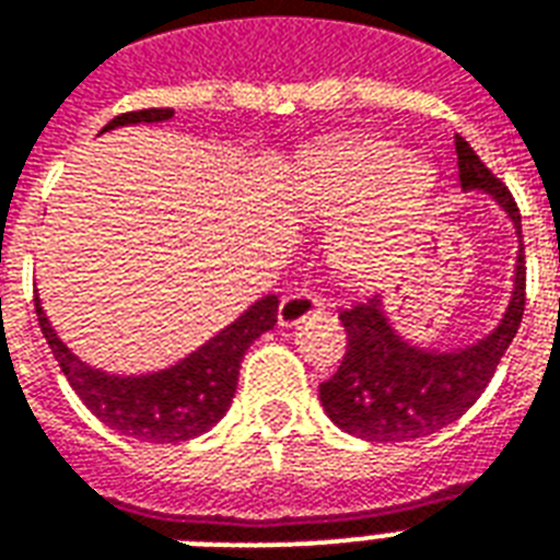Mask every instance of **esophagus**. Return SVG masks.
<instances>
[{"label": "esophagus", "mask_w": 560, "mask_h": 560, "mask_svg": "<svg viewBox=\"0 0 560 560\" xmlns=\"http://www.w3.org/2000/svg\"><path fill=\"white\" fill-rule=\"evenodd\" d=\"M323 311V296L317 293H308V290H293L288 296L281 299L279 305V326H296L299 319L311 317Z\"/></svg>", "instance_id": "obj_1"}]
</instances>
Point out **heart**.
<instances>
[{"label": "heart", "mask_w": 560, "mask_h": 560, "mask_svg": "<svg viewBox=\"0 0 560 560\" xmlns=\"http://www.w3.org/2000/svg\"><path fill=\"white\" fill-rule=\"evenodd\" d=\"M317 176L331 211H352L380 190L364 225L343 246V258L358 272L375 270L411 237L434 190L432 166L375 138L326 149L317 158Z\"/></svg>", "instance_id": "obj_1"}]
</instances>
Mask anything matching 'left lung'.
Here are the masks:
<instances>
[{
    "mask_svg": "<svg viewBox=\"0 0 560 560\" xmlns=\"http://www.w3.org/2000/svg\"><path fill=\"white\" fill-rule=\"evenodd\" d=\"M458 178L464 190H485L502 205L520 234L514 196L481 161L467 140L455 135ZM523 237V234H520ZM526 311V255L520 243L517 284L505 317L479 343L458 352H425L408 347L382 314V299H366L340 311L347 328V355L328 382L319 384V402L337 429L375 443H402L434 434L455 422L485 394L499 361L517 335Z\"/></svg>",
    "mask_w": 560,
    "mask_h": 560,
    "instance_id": "8db88e82",
    "label": "left lung"
}]
</instances>
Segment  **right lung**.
<instances>
[{
  "instance_id": "obj_1",
  "label": "right lung",
  "mask_w": 560,
  "mask_h": 560,
  "mask_svg": "<svg viewBox=\"0 0 560 560\" xmlns=\"http://www.w3.org/2000/svg\"><path fill=\"white\" fill-rule=\"evenodd\" d=\"M173 117V108L128 110L114 117L105 128L128 126V122H158ZM37 323L52 349L55 361L67 375L79 399L100 417L105 425L126 438L147 443H178L199 438L211 425L223 420L237 390V373L246 349L255 337L270 331L279 317V296H264L243 317L208 340L199 352L185 358L182 364L164 373L119 378L91 370L63 347L34 299Z\"/></svg>"
}]
</instances>
